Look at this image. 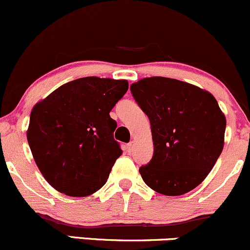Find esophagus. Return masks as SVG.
<instances>
[{
	"label": "esophagus",
	"instance_id": "esophagus-1",
	"mask_svg": "<svg viewBox=\"0 0 250 250\" xmlns=\"http://www.w3.org/2000/svg\"><path fill=\"white\" fill-rule=\"evenodd\" d=\"M134 144H136V142H134V140H132V142H130V143H128V144H127V150L130 151V152L133 150Z\"/></svg>",
	"mask_w": 250,
	"mask_h": 250
}]
</instances>
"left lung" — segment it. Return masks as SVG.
I'll return each mask as SVG.
<instances>
[{
    "instance_id": "left-lung-1",
    "label": "left lung",
    "mask_w": 250,
    "mask_h": 250,
    "mask_svg": "<svg viewBox=\"0 0 250 250\" xmlns=\"http://www.w3.org/2000/svg\"><path fill=\"white\" fill-rule=\"evenodd\" d=\"M131 93L148 117L155 146L150 163L139 167L145 184L167 196L191 191L223 150L226 117L214 95L163 77L132 83Z\"/></svg>"
}]
</instances>
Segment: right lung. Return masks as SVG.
Instances as JSON below:
<instances>
[{"mask_svg":"<svg viewBox=\"0 0 250 250\" xmlns=\"http://www.w3.org/2000/svg\"><path fill=\"white\" fill-rule=\"evenodd\" d=\"M128 89L126 80L87 77L69 81L39 102L27 139L44 179L72 197L92 195L107 182L123 153L110 112Z\"/></svg>","mask_w":250,"mask_h":250,"instance_id":"add662e5","label":"right lung"}]
</instances>
